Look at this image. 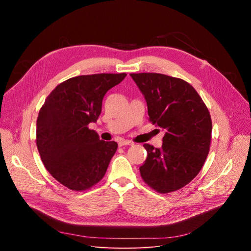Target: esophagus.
<instances>
[{
  "mask_svg": "<svg viewBox=\"0 0 251 251\" xmlns=\"http://www.w3.org/2000/svg\"><path fill=\"white\" fill-rule=\"evenodd\" d=\"M133 142L130 140H119L118 141V146L119 147H124V146H133Z\"/></svg>",
  "mask_w": 251,
  "mask_h": 251,
  "instance_id": "obj_1",
  "label": "esophagus"
}]
</instances>
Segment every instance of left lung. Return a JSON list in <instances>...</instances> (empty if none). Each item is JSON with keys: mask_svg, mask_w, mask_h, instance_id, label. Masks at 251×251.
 Masks as SVG:
<instances>
[{"mask_svg": "<svg viewBox=\"0 0 251 251\" xmlns=\"http://www.w3.org/2000/svg\"><path fill=\"white\" fill-rule=\"evenodd\" d=\"M148 104L149 120L163 128L161 148L143 144L148 157L139 168L146 183L160 194L188 184L209 153L211 118L192 85L160 73H132Z\"/></svg>", "mask_w": 251, "mask_h": 251, "instance_id": "1", "label": "left lung"}]
</instances>
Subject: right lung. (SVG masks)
Here are the masks:
<instances>
[{"label":"right lung","instance_id":"1","mask_svg":"<svg viewBox=\"0 0 251 251\" xmlns=\"http://www.w3.org/2000/svg\"><path fill=\"white\" fill-rule=\"evenodd\" d=\"M126 73L80 75L59 83L45 100L36 120V147L45 168L71 191L100 182L117 150L89 125L100 117L104 94Z\"/></svg>","mask_w":251,"mask_h":251}]
</instances>
